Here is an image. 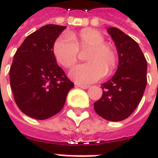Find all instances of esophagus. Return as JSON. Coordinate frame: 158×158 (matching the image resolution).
<instances>
[{
	"label": "esophagus",
	"instance_id": "obj_1",
	"mask_svg": "<svg viewBox=\"0 0 158 158\" xmlns=\"http://www.w3.org/2000/svg\"><path fill=\"white\" fill-rule=\"evenodd\" d=\"M76 86L80 87V88H82V89H87V88L89 87L88 85H80V84H76Z\"/></svg>",
	"mask_w": 158,
	"mask_h": 158
}]
</instances>
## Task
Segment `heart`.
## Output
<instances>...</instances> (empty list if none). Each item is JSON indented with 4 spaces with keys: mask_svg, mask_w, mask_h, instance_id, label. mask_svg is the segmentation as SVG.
<instances>
[{
    "mask_svg": "<svg viewBox=\"0 0 158 158\" xmlns=\"http://www.w3.org/2000/svg\"><path fill=\"white\" fill-rule=\"evenodd\" d=\"M85 49L88 51L85 59L88 63L76 65L69 73L71 79L79 84H90L100 80L106 73H111L117 63L114 46L106 43L105 36L93 29L60 35L53 44L52 52L58 64L64 68H71L77 62L79 50Z\"/></svg>",
    "mask_w": 158,
    "mask_h": 158,
    "instance_id": "heart-1",
    "label": "heart"
}]
</instances>
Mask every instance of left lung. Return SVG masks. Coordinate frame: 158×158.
I'll return each instance as SVG.
<instances>
[{
  "instance_id": "obj_1",
  "label": "left lung",
  "mask_w": 158,
  "mask_h": 158,
  "mask_svg": "<svg viewBox=\"0 0 158 158\" xmlns=\"http://www.w3.org/2000/svg\"><path fill=\"white\" fill-rule=\"evenodd\" d=\"M114 42L119 64L116 73L101 87V98L94 102L95 112L111 122L128 118L138 106L147 85V61L138 44L117 28H108Z\"/></svg>"
}]
</instances>
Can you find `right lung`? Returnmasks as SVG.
Returning <instances> with one entry per match:
<instances>
[{"mask_svg": "<svg viewBox=\"0 0 158 158\" xmlns=\"http://www.w3.org/2000/svg\"><path fill=\"white\" fill-rule=\"evenodd\" d=\"M66 27L48 24L28 35L9 71L10 86L20 110L36 120L61 111L74 84L57 65L52 47Z\"/></svg>", "mask_w": 158, "mask_h": 158, "instance_id": "1", "label": "right lung"}]
</instances>
